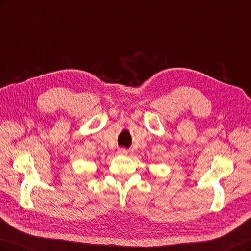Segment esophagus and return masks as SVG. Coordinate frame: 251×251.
Masks as SVG:
<instances>
[{
	"mask_svg": "<svg viewBox=\"0 0 251 251\" xmlns=\"http://www.w3.org/2000/svg\"><path fill=\"white\" fill-rule=\"evenodd\" d=\"M117 154L120 155V156H125V155L127 154V151H126V149H119V150L117 151Z\"/></svg>",
	"mask_w": 251,
	"mask_h": 251,
	"instance_id": "obj_1",
	"label": "esophagus"
}]
</instances>
